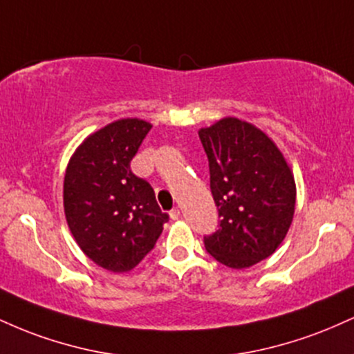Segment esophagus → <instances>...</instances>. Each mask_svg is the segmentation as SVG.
<instances>
[{
	"label": "esophagus",
	"mask_w": 354,
	"mask_h": 354,
	"mask_svg": "<svg viewBox=\"0 0 354 354\" xmlns=\"http://www.w3.org/2000/svg\"><path fill=\"white\" fill-rule=\"evenodd\" d=\"M169 216H171V219H178L181 216V213H180V209L178 208H174V209H171L169 211Z\"/></svg>",
	"instance_id": "obj_1"
}]
</instances>
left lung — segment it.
<instances>
[{"mask_svg":"<svg viewBox=\"0 0 354 354\" xmlns=\"http://www.w3.org/2000/svg\"><path fill=\"white\" fill-rule=\"evenodd\" d=\"M208 156L209 188L219 230L205 236L206 251L221 265L243 270L281 245L295 214L293 173L261 129L223 118L200 129Z\"/></svg>","mask_w":354,"mask_h":354,"instance_id":"left-lung-1","label":"left lung"}]
</instances>
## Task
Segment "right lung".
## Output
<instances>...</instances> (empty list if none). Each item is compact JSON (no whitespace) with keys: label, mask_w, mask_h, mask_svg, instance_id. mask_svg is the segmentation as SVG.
<instances>
[{"label":"right lung","mask_w":354,"mask_h":354,"mask_svg":"<svg viewBox=\"0 0 354 354\" xmlns=\"http://www.w3.org/2000/svg\"><path fill=\"white\" fill-rule=\"evenodd\" d=\"M149 129L138 118L106 124L78 146L64 174V214L73 238L93 263L113 273L133 270L169 219L151 185L129 168Z\"/></svg>","instance_id":"add662e5"}]
</instances>
